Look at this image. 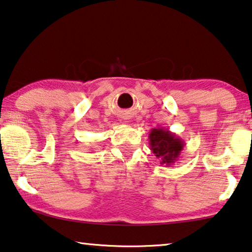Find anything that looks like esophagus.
<instances>
[{"label":"esophagus","mask_w":252,"mask_h":252,"mask_svg":"<svg viewBox=\"0 0 252 252\" xmlns=\"http://www.w3.org/2000/svg\"><path fill=\"white\" fill-rule=\"evenodd\" d=\"M125 123H127V122H125Z\"/></svg>","instance_id":"esophagus-1"}]
</instances>
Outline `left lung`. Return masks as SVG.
Returning <instances> with one entry per match:
<instances>
[{
	"label": "left lung",
	"instance_id": "left-lung-1",
	"mask_svg": "<svg viewBox=\"0 0 252 252\" xmlns=\"http://www.w3.org/2000/svg\"><path fill=\"white\" fill-rule=\"evenodd\" d=\"M150 149L160 160V164L170 166L179 160L185 149V141L163 127L152 128L149 134Z\"/></svg>",
	"mask_w": 252,
	"mask_h": 252
}]
</instances>
